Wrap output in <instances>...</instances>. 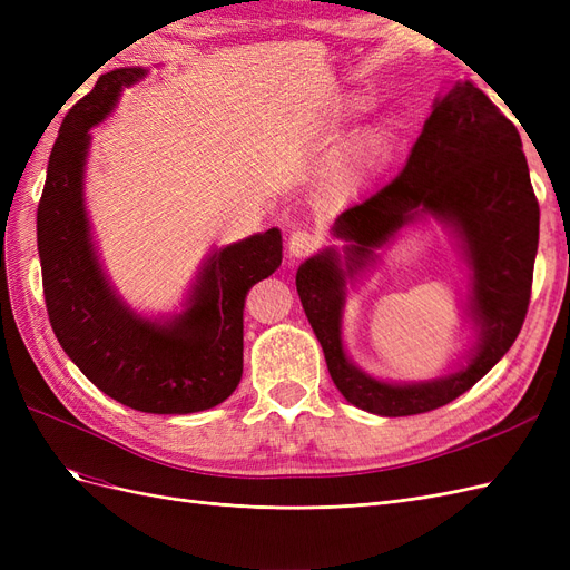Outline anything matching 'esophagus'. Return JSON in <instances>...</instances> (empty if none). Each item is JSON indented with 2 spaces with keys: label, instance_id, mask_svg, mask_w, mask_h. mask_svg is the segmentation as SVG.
<instances>
[{
  "label": "esophagus",
  "instance_id": "1",
  "mask_svg": "<svg viewBox=\"0 0 570 570\" xmlns=\"http://www.w3.org/2000/svg\"><path fill=\"white\" fill-rule=\"evenodd\" d=\"M316 247H318V237L312 235V233H304V230L292 233L289 239H287L289 258H304V256L312 254Z\"/></svg>",
  "mask_w": 570,
  "mask_h": 570
}]
</instances>
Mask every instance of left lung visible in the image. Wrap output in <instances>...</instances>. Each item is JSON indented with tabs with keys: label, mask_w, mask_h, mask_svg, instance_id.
<instances>
[{
	"label": "left lung",
	"mask_w": 570,
	"mask_h": 570,
	"mask_svg": "<svg viewBox=\"0 0 570 570\" xmlns=\"http://www.w3.org/2000/svg\"><path fill=\"white\" fill-rule=\"evenodd\" d=\"M428 217L453 233L470 268L466 315L476 342L452 374L419 384L381 382L343 350L346 285L374 265L377 248ZM333 235L342 252L325 247L308 256L297 271V292L335 387L350 404L387 419L454 402L509 352L528 314L540 206L519 130L471 80L442 90L402 174L342 212Z\"/></svg>",
	"instance_id": "8db88e82"
}]
</instances>
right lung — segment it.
Returning a JSON list of instances; mask_svg holds the SVG:
<instances>
[{"label": "right lung", "mask_w": 570, "mask_h": 570, "mask_svg": "<svg viewBox=\"0 0 570 570\" xmlns=\"http://www.w3.org/2000/svg\"><path fill=\"white\" fill-rule=\"evenodd\" d=\"M145 68H114L66 114L38 206V252L49 323L68 358L111 400L145 413H197L226 402L243 377V308L283 262L278 228L204 258L183 312L147 318L124 302L99 262L85 209L92 128Z\"/></svg>", "instance_id": "obj_1"}]
</instances>
